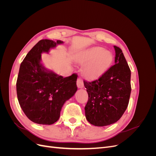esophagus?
<instances>
[{
  "mask_svg": "<svg viewBox=\"0 0 156 156\" xmlns=\"http://www.w3.org/2000/svg\"><path fill=\"white\" fill-rule=\"evenodd\" d=\"M77 86L79 88H83L84 87V83L83 81L81 79L79 78L77 81Z\"/></svg>",
  "mask_w": 156,
  "mask_h": 156,
  "instance_id": "1",
  "label": "esophagus"
}]
</instances>
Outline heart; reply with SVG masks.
Segmentation results:
<instances>
[{
  "label": "heart",
  "mask_w": 156,
  "mask_h": 156,
  "mask_svg": "<svg viewBox=\"0 0 156 156\" xmlns=\"http://www.w3.org/2000/svg\"><path fill=\"white\" fill-rule=\"evenodd\" d=\"M77 62L84 65L82 72L84 77L89 80L100 78L109 68L113 61V55L109 51L101 47H92L80 55Z\"/></svg>",
  "instance_id": "obj_1"
}]
</instances>
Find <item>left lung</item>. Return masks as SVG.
<instances>
[{
    "label": "left lung",
    "mask_w": 156,
    "mask_h": 156,
    "mask_svg": "<svg viewBox=\"0 0 156 156\" xmlns=\"http://www.w3.org/2000/svg\"><path fill=\"white\" fill-rule=\"evenodd\" d=\"M115 63L98 80L84 81L88 94L84 107L87 120L95 126L114 124L123 115L131 91V70L122 50L114 46Z\"/></svg>",
    "instance_id": "1"
}]
</instances>
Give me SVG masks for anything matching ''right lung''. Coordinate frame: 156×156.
I'll return each instance as SVG.
<instances>
[{
    "label": "right lung",
    "instance_id": "right-lung-1",
    "mask_svg": "<svg viewBox=\"0 0 156 156\" xmlns=\"http://www.w3.org/2000/svg\"><path fill=\"white\" fill-rule=\"evenodd\" d=\"M61 40H41L27 53L21 64L16 83L17 99L29 119L51 125L59 119L65 102L77 90V75L63 77L41 64V53L62 44Z\"/></svg>",
    "mask_w": 156,
    "mask_h": 156
}]
</instances>
